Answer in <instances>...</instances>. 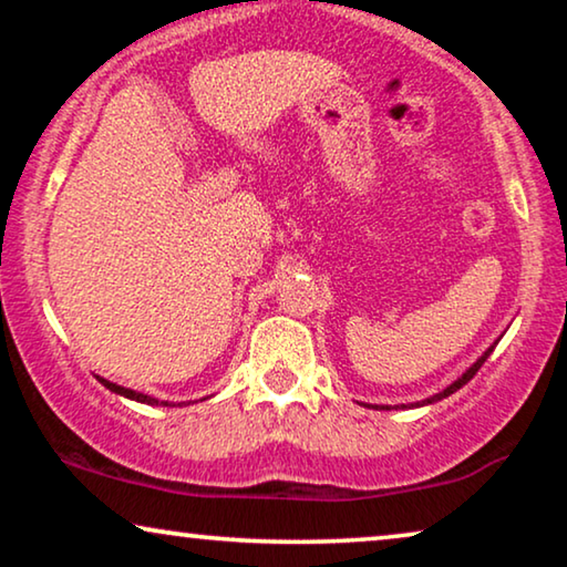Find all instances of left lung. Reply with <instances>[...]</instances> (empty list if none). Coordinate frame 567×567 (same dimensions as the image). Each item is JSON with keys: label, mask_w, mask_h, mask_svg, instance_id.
<instances>
[{"label": "left lung", "mask_w": 567, "mask_h": 567, "mask_svg": "<svg viewBox=\"0 0 567 567\" xmlns=\"http://www.w3.org/2000/svg\"><path fill=\"white\" fill-rule=\"evenodd\" d=\"M495 346H498V340H495V343L491 346V348H487V351L483 353V355H480V359L475 361V363H472V367L467 369V371H464V374L460 377V379H456V382H452V384H449L446 386V390L444 392H439V394H433V398H429V400H421V402H413V405H398V408H423V405H433V402H439V400H444V398H449V394H454L456 390H462V386L464 384H467L470 382V379L472 377H475L477 374V369L480 367H483V363L487 361V355H491L493 353V348ZM371 408H374V410H392L390 405H371Z\"/></svg>", "instance_id": "left-lung-1"}]
</instances>
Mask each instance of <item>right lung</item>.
I'll use <instances>...</instances> for the list:
<instances>
[{
	"label": "right lung",
	"instance_id": "obj_1",
	"mask_svg": "<svg viewBox=\"0 0 567 567\" xmlns=\"http://www.w3.org/2000/svg\"><path fill=\"white\" fill-rule=\"evenodd\" d=\"M97 382L103 384V386H107V390L111 392H115V394H121V398H128V400H136V402H144V405H173V402H167V400H157V398H150V394H144V392H136V390H128V386H121V384H113V382H107V379H103V377H97ZM177 405H183V402H177Z\"/></svg>",
	"mask_w": 567,
	"mask_h": 567
}]
</instances>
